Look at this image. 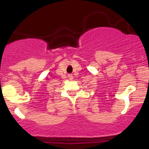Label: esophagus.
<instances>
[{"label":"esophagus","instance_id":"34e87169","mask_svg":"<svg viewBox=\"0 0 149 149\" xmlns=\"http://www.w3.org/2000/svg\"><path fill=\"white\" fill-rule=\"evenodd\" d=\"M68 77H69V80H72V79H73V76H72V74H69V75H68Z\"/></svg>","mask_w":149,"mask_h":149}]
</instances>
